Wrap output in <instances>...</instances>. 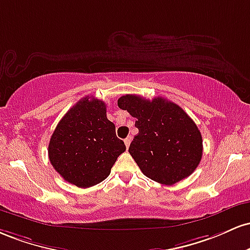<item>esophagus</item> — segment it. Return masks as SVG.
<instances>
[{"label": "esophagus", "instance_id": "1", "mask_svg": "<svg viewBox=\"0 0 250 250\" xmlns=\"http://www.w3.org/2000/svg\"><path fill=\"white\" fill-rule=\"evenodd\" d=\"M131 140H132V138H131V137H127V138H125V139H124V143H125L126 147H128V146H130V144H131Z\"/></svg>", "mask_w": 250, "mask_h": 250}]
</instances>
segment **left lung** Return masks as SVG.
I'll use <instances>...</instances> for the list:
<instances>
[{"label": "left lung", "mask_w": 250, "mask_h": 250, "mask_svg": "<svg viewBox=\"0 0 250 250\" xmlns=\"http://www.w3.org/2000/svg\"><path fill=\"white\" fill-rule=\"evenodd\" d=\"M118 106L137 119L139 132L128 152L146 177L172 186L191 175L201 162L203 142L183 108L162 97L148 100L132 94L120 97Z\"/></svg>", "instance_id": "left-lung-1"}]
</instances>
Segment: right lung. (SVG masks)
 Returning <instances> with one entry per match:
<instances>
[{
    "mask_svg": "<svg viewBox=\"0 0 250 250\" xmlns=\"http://www.w3.org/2000/svg\"><path fill=\"white\" fill-rule=\"evenodd\" d=\"M125 150L116 126L106 117L105 103L87 95L59 122L50 137L48 157L64 181L89 188L108 177Z\"/></svg>",
    "mask_w": 250,
    "mask_h": 250,
    "instance_id": "add662e5",
    "label": "right lung"
}]
</instances>
